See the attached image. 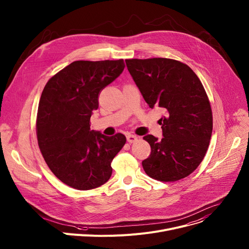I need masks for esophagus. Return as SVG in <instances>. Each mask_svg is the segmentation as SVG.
I'll use <instances>...</instances> for the list:
<instances>
[{
	"instance_id": "34e87169",
	"label": "esophagus",
	"mask_w": 249,
	"mask_h": 249,
	"mask_svg": "<svg viewBox=\"0 0 249 249\" xmlns=\"http://www.w3.org/2000/svg\"><path fill=\"white\" fill-rule=\"evenodd\" d=\"M138 140V137L136 135H133V134H128L127 135V141L129 143H134Z\"/></svg>"
}]
</instances>
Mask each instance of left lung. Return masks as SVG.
<instances>
[{
  "label": "left lung",
  "mask_w": 249,
  "mask_h": 249,
  "mask_svg": "<svg viewBox=\"0 0 249 249\" xmlns=\"http://www.w3.org/2000/svg\"><path fill=\"white\" fill-rule=\"evenodd\" d=\"M129 73L150 108L160 107L163 138L143 137L151 154L142 161L151 178L173 182L201 163L212 133V110L201 81L184 63L167 58L127 59Z\"/></svg>",
  "instance_id": "8db88e82"
}]
</instances>
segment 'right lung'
I'll return each instance as SVG.
<instances>
[{"mask_svg":"<svg viewBox=\"0 0 249 249\" xmlns=\"http://www.w3.org/2000/svg\"><path fill=\"white\" fill-rule=\"evenodd\" d=\"M123 59L75 61L50 79L42 92L36 122L41 153L54 175L78 190L103 185L111 162L126 143L117 133L90 129L100 92L124 70Z\"/></svg>","mask_w":249,"mask_h":249,"instance_id":"1","label":"right lung"}]
</instances>
